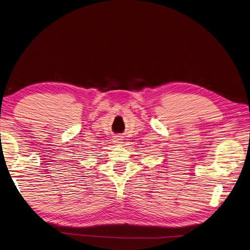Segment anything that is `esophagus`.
Returning <instances> with one entry per match:
<instances>
[{
    "label": "esophagus",
    "instance_id": "obj_1",
    "mask_svg": "<svg viewBox=\"0 0 250 250\" xmlns=\"http://www.w3.org/2000/svg\"><path fill=\"white\" fill-rule=\"evenodd\" d=\"M113 142H114V144H123L124 143V139L121 136H116V137H114Z\"/></svg>",
    "mask_w": 250,
    "mask_h": 250
}]
</instances>
